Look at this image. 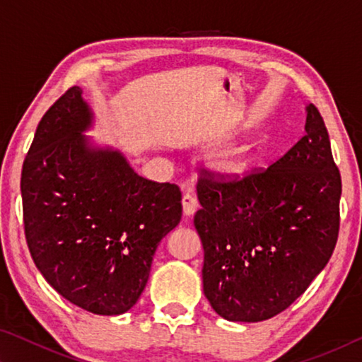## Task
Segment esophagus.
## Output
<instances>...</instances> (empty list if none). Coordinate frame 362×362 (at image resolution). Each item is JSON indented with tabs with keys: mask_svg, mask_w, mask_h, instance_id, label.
Masks as SVG:
<instances>
[{
	"mask_svg": "<svg viewBox=\"0 0 362 362\" xmlns=\"http://www.w3.org/2000/svg\"><path fill=\"white\" fill-rule=\"evenodd\" d=\"M182 207L183 214H185L187 217L193 216V214L198 211V199H196L192 193H185L182 198Z\"/></svg>",
	"mask_w": 362,
	"mask_h": 362,
	"instance_id": "1",
	"label": "esophagus"
}]
</instances>
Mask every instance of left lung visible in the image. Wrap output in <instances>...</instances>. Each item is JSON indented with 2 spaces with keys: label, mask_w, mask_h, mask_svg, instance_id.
<instances>
[{
  "label": "left lung",
  "mask_w": 362,
  "mask_h": 362,
  "mask_svg": "<svg viewBox=\"0 0 362 362\" xmlns=\"http://www.w3.org/2000/svg\"><path fill=\"white\" fill-rule=\"evenodd\" d=\"M203 169L194 228L204 249V296L218 316L259 322L306 291L332 255L341 179L317 108L305 136L268 169L225 180Z\"/></svg>",
  "instance_id": "1"
}]
</instances>
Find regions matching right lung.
<instances>
[{
	"instance_id": "1",
	"label": "right lung",
	"mask_w": 362,
	"mask_h": 362,
	"mask_svg": "<svg viewBox=\"0 0 362 362\" xmlns=\"http://www.w3.org/2000/svg\"><path fill=\"white\" fill-rule=\"evenodd\" d=\"M90 124L78 86L42 116L22 168L23 226L47 283L113 316L142 296L156 247L182 218V193L134 173L118 150L93 146L83 136Z\"/></svg>"
}]
</instances>
